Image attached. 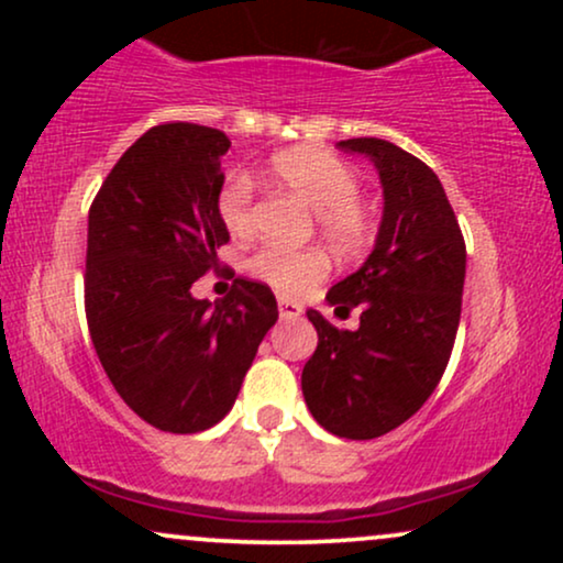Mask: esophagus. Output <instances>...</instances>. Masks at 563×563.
Masks as SVG:
<instances>
[{"label":"esophagus","mask_w":563,"mask_h":563,"mask_svg":"<svg viewBox=\"0 0 563 563\" xmlns=\"http://www.w3.org/2000/svg\"><path fill=\"white\" fill-rule=\"evenodd\" d=\"M277 312H280V318L283 320H296V318H301V303H296V301H290V299H277Z\"/></svg>","instance_id":"34e87169"}]
</instances>
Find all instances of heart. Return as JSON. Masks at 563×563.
I'll return each mask as SVG.
<instances>
[{
  "instance_id": "heart-1",
  "label": "heart",
  "mask_w": 563,
  "mask_h": 563,
  "mask_svg": "<svg viewBox=\"0 0 563 563\" xmlns=\"http://www.w3.org/2000/svg\"><path fill=\"white\" fill-rule=\"evenodd\" d=\"M267 177L314 209V224L333 249L354 254L373 235L371 214L360 203V177L346 161L314 147H294L269 158ZM217 214L230 232H245L254 217V187L243 174H230L219 187ZM249 269L286 296H299L325 275L328 262L320 251H290L264 245L249 260Z\"/></svg>"
}]
</instances>
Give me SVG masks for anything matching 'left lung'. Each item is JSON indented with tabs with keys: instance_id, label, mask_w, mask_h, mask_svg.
<instances>
[{
	"instance_id": "8db88e82",
	"label": "left lung",
	"mask_w": 563,
	"mask_h": 563,
	"mask_svg": "<svg viewBox=\"0 0 563 563\" xmlns=\"http://www.w3.org/2000/svg\"><path fill=\"white\" fill-rule=\"evenodd\" d=\"M363 153L384 187V217L371 256L328 290L335 309H360L357 331H339L320 312L307 318L318 349L301 391L322 429L376 439L416 416L448 367L461 322L466 243L444 187L421 158L389 140H341Z\"/></svg>"
}]
</instances>
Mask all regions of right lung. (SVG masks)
<instances>
[{"mask_svg":"<svg viewBox=\"0 0 563 563\" xmlns=\"http://www.w3.org/2000/svg\"><path fill=\"white\" fill-rule=\"evenodd\" d=\"M228 134L147 129L89 209L84 307L97 357L134 412L172 434L222 421L277 320L273 290L235 277L228 299H196L230 232L217 214Z\"/></svg>","mask_w":563,"mask_h":563,"instance_id":"1","label":"right lung"}]
</instances>
